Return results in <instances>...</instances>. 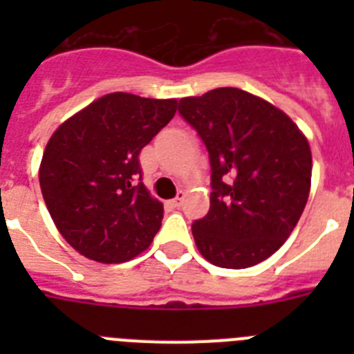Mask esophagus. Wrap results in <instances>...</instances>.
I'll return each instance as SVG.
<instances>
[{
	"instance_id": "obj_1",
	"label": "esophagus",
	"mask_w": 354,
	"mask_h": 354,
	"mask_svg": "<svg viewBox=\"0 0 354 354\" xmlns=\"http://www.w3.org/2000/svg\"><path fill=\"white\" fill-rule=\"evenodd\" d=\"M184 198H186L184 192H179V193H177V196L171 200V205H174V207H180V205H183V202H184Z\"/></svg>"
}]
</instances>
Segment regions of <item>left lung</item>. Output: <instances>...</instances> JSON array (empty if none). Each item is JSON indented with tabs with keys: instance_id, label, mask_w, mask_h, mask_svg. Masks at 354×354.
I'll return each instance as SVG.
<instances>
[{
	"instance_id": "left-lung-1",
	"label": "left lung",
	"mask_w": 354,
	"mask_h": 354,
	"mask_svg": "<svg viewBox=\"0 0 354 354\" xmlns=\"http://www.w3.org/2000/svg\"><path fill=\"white\" fill-rule=\"evenodd\" d=\"M211 161V207L193 221L196 248L211 264L245 270L271 257L308 200L312 152L298 126L239 88L180 99Z\"/></svg>"
}]
</instances>
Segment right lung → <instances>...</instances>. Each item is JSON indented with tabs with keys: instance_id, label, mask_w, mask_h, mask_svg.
Returning a JSON list of instances; mask_svg holds the SVG:
<instances>
[{
	"instance_id": "1",
	"label": "right lung",
	"mask_w": 354,
	"mask_h": 354,
	"mask_svg": "<svg viewBox=\"0 0 354 354\" xmlns=\"http://www.w3.org/2000/svg\"><path fill=\"white\" fill-rule=\"evenodd\" d=\"M177 111L175 99L115 92L65 120L44 150V202L72 248L120 264L149 248L162 204L142 183L140 152Z\"/></svg>"
}]
</instances>
